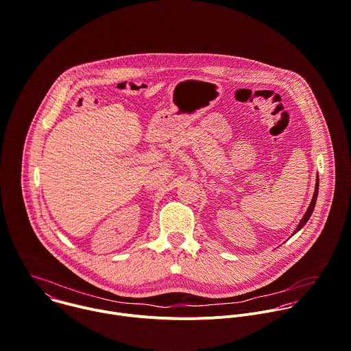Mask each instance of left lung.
Instances as JSON below:
<instances>
[{
    "label": "left lung",
    "instance_id": "8db88e82",
    "mask_svg": "<svg viewBox=\"0 0 351 351\" xmlns=\"http://www.w3.org/2000/svg\"><path fill=\"white\" fill-rule=\"evenodd\" d=\"M317 195H318V177H317V182H315V189H314V195H313V199H311V203H310V206H308V208H307V211L304 213V215H303V218L300 219V222H299V225L296 226V229L293 230V233L292 234H295L296 232H299L304 225H306V222L308 221V218H310V215H311V213H313V210H314V206H315V202H317Z\"/></svg>",
    "mask_w": 351,
    "mask_h": 351
}]
</instances>
